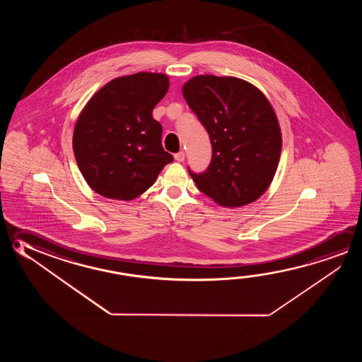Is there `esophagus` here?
Segmentation results:
<instances>
[{
    "mask_svg": "<svg viewBox=\"0 0 362 362\" xmlns=\"http://www.w3.org/2000/svg\"><path fill=\"white\" fill-rule=\"evenodd\" d=\"M174 159L179 161V163H183L184 159H185V153H184V151H180L178 154L174 155Z\"/></svg>",
    "mask_w": 362,
    "mask_h": 362,
    "instance_id": "34e87169",
    "label": "esophagus"
}]
</instances>
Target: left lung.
Masks as SVG:
<instances>
[{"label": "left lung", "mask_w": 362, "mask_h": 362, "mask_svg": "<svg viewBox=\"0 0 362 362\" xmlns=\"http://www.w3.org/2000/svg\"><path fill=\"white\" fill-rule=\"evenodd\" d=\"M183 95L212 144L207 170H189L198 189L222 207L259 199L273 182L281 154V131L260 89L236 77L196 76Z\"/></svg>", "instance_id": "8db88e82"}]
</instances>
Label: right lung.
Returning <instances> with one entry per match:
<instances>
[{
	"label": "right lung",
	"instance_id": "1",
	"mask_svg": "<svg viewBox=\"0 0 362 362\" xmlns=\"http://www.w3.org/2000/svg\"><path fill=\"white\" fill-rule=\"evenodd\" d=\"M169 89L163 73L115 78L78 116L73 151L83 178L101 196L131 201L154 184L173 156L161 146L154 107Z\"/></svg>",
	"mask_w": 362,
	"mask_h": 362
}]
</instances>
